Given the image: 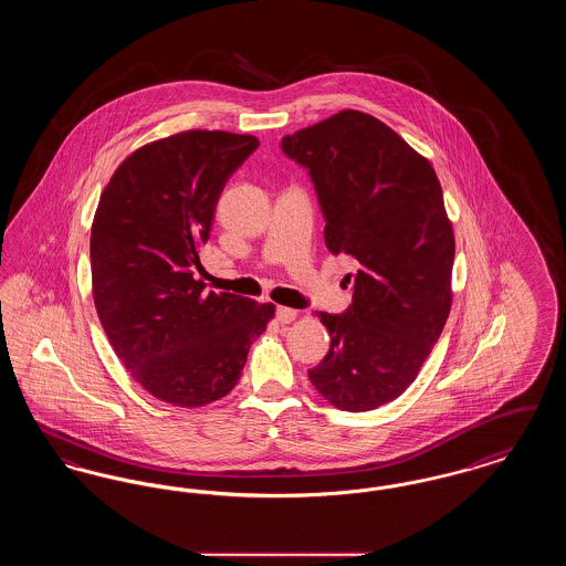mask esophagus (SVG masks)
<instances>
[{"label":"esophagus","instance_id":"obj_1","mask_svg":"<svg viewBox=\"0 0 566 566\" xmlns=\"http://www.w3.org/2000/svg\"><path fill=\"white\" fill-rule=\"evenodd\" d=\"M296 310H291V307H277L275 310V318L280 321L282 324H291L293 321H296Z\"/></svg>","mask_w":566,"mask_h":566}]
</instances>
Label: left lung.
I'll list each match as a JSON object with an SVG mask.
<instances>
[{
    "label": "left lung",
    "instance_id": "8db88e82",
    "mask_svg": "<svg viewBox=\"0 0 566 566\" xmlns=\"http://www.w3.org/2000/svg\"><path fill=\"white\" fill-rule=\"evenodd\" d=\"M282 150L310 169L326 248L356 265L348 312L316 314L331 348L310 381L344 411L390 403L420 374L452 307L457 243L439 178L401 135L358 109L284 135Z\"/></svg>",
    "mask_w": 566,
    "mask_h": 566
}]
</instances>
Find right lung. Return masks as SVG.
I'll return each mask as SVG.
<instances>
[{
	"mask_svg": "<svg viewBox=\"0 0 566 566\" xmlns=\"http://www.w3.org/2000/svg\"><path fill=\"white\" fill-rule=\"evenodd\" d=\"M254 135L190 129L116 167L91 227L93 301L109 346L155 399L203 407L240 381L273 303L206 291L195 277L216 201Z\"/></svg>",
	"mask_w": 566,
	"mask_h": 566,
	"instance_id": "1",
	"label": "right lung"
}]
</instances>
